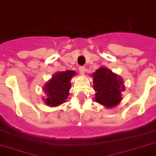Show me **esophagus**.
<instances>
[{"mask_svg":"<svg viewBox=\"0 0 156 156\" xmlns=\"http://www.w3.org/2000/svg\"><path fill=\"white\" fill-rule=\"evenodd\" d=\"M85 71H86L85 66H80V67H79V72H80L81 74H83V73H85Z\"/></svg>","mask_w":156,"mask_h":156,"instance_id":"obj_1","label":"esophagus"}]
</instances>
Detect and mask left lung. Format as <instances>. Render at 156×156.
Returning a JSON list of instances; mask_svg holds the SVG:
<instances>
[{
  "mask_svg": "<svg viewBox=\"0 0 156 156\" xmlns=\"http://www.w3.org/2000/svg\"><path fill=\"white\" fill-rule=\"evenodd\" d=\"M92 77L93 87L96 91L95 100L99 104L112 108L121 102V92L126 88L120 76L101 67L92 73Z\"/></svg>",
  "mask_w": 156,
  "mask_h": 156,
  "instance_id": "obj_1",
  "label": "left lung"
}]
</instances>
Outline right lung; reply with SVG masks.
<instances>
[{
    "label": "right lung",
    "mask_w": 156,
    "mask_h": 156,
    "mask_svg": "<svg viewBox=\"0 0 156 156\" xmlns=\"http://www.w3.org/2000/svg\"><path fill=\"white\" fill-rule=\"evenodd\" d=\"M75 73V71L67 70L57 72L52 75V78L44 87V90L47 95L45 104L50 107H56L65 103L69 95L71 78Z\"/></svg>",
    "instance_id": "1"
}]
</instances>
